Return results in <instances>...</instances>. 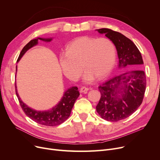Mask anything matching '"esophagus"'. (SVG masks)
I'll return each instance as SVG.
<instances>
[{"label": "esophagus", "mask_w": 160, "mask_h": 160, "mask_svg": "<svg viewBox=\"0 0 160 160\" xmlns=\"http://www.w3.org/2000/svg\"><path fill=\"white\" fill-rule=\"evenodd\" d=\"M88 90H89L88 88L85 87H81V89H80V92H87Z\"/></svg>", "instance_id": "34e87169"}]
</instances>
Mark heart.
Here are the masks:
<instances>
[{"instance_id": "heart-1", "label": "heart", "mask_w": 160, "mask_h": 160, "mask_svg": "<svg viewBox=\"0 0 160 160\" xmlns=\"http://www.w3.org/2000/svg\"><path fill=\"white\" fill-rule=\"evenodd\" d=\"M116 60L114 43L106 38L81 36L68 45L66 53L60 55L59 61L63 73L72 81L81 74L82 67L86 72L83 80L91 82L96 77L102 78L112 70Z\"/></svg>"}]
</instances>
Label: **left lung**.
<instances>
[{"instance_id": "1", "label": "left lung", "mask_w": 160, "mask_h": 160, "mask_svg": "<svg viewBox=\"0 0 160 160\" xmlns=\"http://www.w3.org/2000/svg\"><path fill=\"white\" fill-rule=\"evenodd\" d=\"M115 44L119 68H141L143 60L135 43L124 35L109 28L97 29ZM147 80L144 72L133 70L114 76L98 87L101 94L96 111L102 118L117 122L130 117L142 102Z\"/></svg>"}]
</instances>
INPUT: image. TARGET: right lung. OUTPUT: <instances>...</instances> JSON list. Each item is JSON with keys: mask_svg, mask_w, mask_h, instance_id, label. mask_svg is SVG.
Listing matches in <instances>:
<instances>
[{"mask_svg": "<svg viewBox=\"0 0 160 160\" xmlns=\"http://www.w3.org/2000/svg\"><path fill=\"white\" fill-rule=\"evenodd\" d=\"M38 40L48 42H51L52 38H38L36 39L30 40L21 50L17 62L19 61V60L27 50L38 44ZM15 86H16V92L17 97L19 100L21 107L22 111L25 113V115L38 124L48 126H58L63 123L66 120H67L70 115L75 102L80 95L78 88L77 87H72L66 91L61 100L52 109L45 111H37L30 108L25 103L21 101L19 94H18L16 84H15Z\"/></svg>", "mask_w": 160, "mask_h": 160, "instance_id": "add662e5", "label": "right lung"}]
</instances>
